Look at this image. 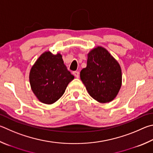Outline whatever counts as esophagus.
<instances>
[{"mask_svg":"<svg viewBox=\"0 0 153 153\" xmlns=\"http://www.w3.org/2000/svg\"><path fill=\"white\" fill-rule=\"evenodd\" d=\"M73 74H74V76L75 77H77V78H78V77H79V71H75L73 72Z\"/></svg>","mask_w":153,"mask_h":153,"instance_id":"34e87169","label":"esophagus"}]
</instances>
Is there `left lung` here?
<instances>
[{
  "label": "left lung",
  "instance_id": "left-lung-1",
  "mask_svg": "<svg viewBox=\"0 0 153 153\" xmlns=\"http://www.w3.org/2000/svg\"><path fill=\"white\" fill-rule=\"evenodd\" d=\"M80 78L88 94L100 103L112 101L122 85L120 65L101 46L88 53L87 66L80 71Z\"/></svg>",
  "mask_w": 153,
  "mask_h": 153
}]
</instances>
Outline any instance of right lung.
Instances as JSON below:
<instances>
[{
    "label": "right lung",
    "instance_id": "obj_1",
    "mask_svg": "<svg viewBox=\"0 0 153 153\" xmlns=\"http://www.w3.org/2000/svg\"><path fill=\"white\" fill-rule=\"evenodd\" d=\"M74 76L65 65L60 53L45 51L36 61L29 73L33 92L41 102L51 104L63 96Z\"/></svg>",
    "mask_w": 153,
    "mask_h": 153
}]
</instances>
